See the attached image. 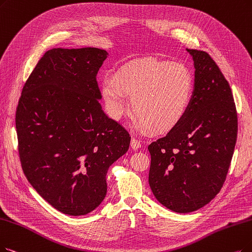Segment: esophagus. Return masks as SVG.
I'll return each instance as SVG.
<instances>
[{"mask_svg": "<svg viewBox=\"0 0 252 252\" xmlns=\"http://www.w3.org/2000/svg\"><path fill=\"white\" fill-rule=\"evenodd\" d=\"M140 146H142V145H140L138 139H136L135 137L131 138V142H130V147H131L133 150H137L138 148H140Z\"/></svg>", "mask_w": 252, "mask_h": 252, "instance_id": "34e87169", "label": "esophagus"}]
</instances>
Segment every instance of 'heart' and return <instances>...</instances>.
Here are the masks:
<instances>
[{"label": "heart", "instance_id": "obj_1", "mask_svg": "<svg viewBox=\"0 0 252 252\" xmlns=\"http://www.w3.org/2000/svg\"><path fill=\"white\" fill-rule=\"evenodd\" d=\"M193 90V76L185 65L156 58L135 60L101 82V94L110 117L120 120L126 114L127 94L136 115V126L154 132L169 131L181 123Z\"/></svg>", "mask_w": 252, "mask_h": 252}]
</instances>
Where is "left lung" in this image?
<instances>
[{"instance_id":"1","label":"left lung","mask_w":252,"mask_h":252,"mask_svg":"<svg viewBox=\"0 0 252 252\" xmlns=\"http://www.w3.org/2000/svg\"><path fill=\"white\" fill-rule=\"evenodd\" d=\"M195 67L188 112L174 129L150 144L149 184L159 203L189 213L222 187L234 154L238 117L229 84L211 56L188 49Z\"/></svg>"}]
</instances>
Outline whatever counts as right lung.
<instances>
[{"label":"right lung","instance_id":"add662e5","mask_svg":"<svg viewBox=\"0 0 252 252\" xmlns=\"http://www.w3.org/2000/svg\"><path fill=\"white\" fill-rule=\"evenodd\" d=\"M106 56L96 47L47 50L16 107L23 172L64 214L86 215L101 204L107 169L129 149L128 131L99 103L96 75Z\"/></svg>","mask_w":252,"mask_h":252}]
</instances>
